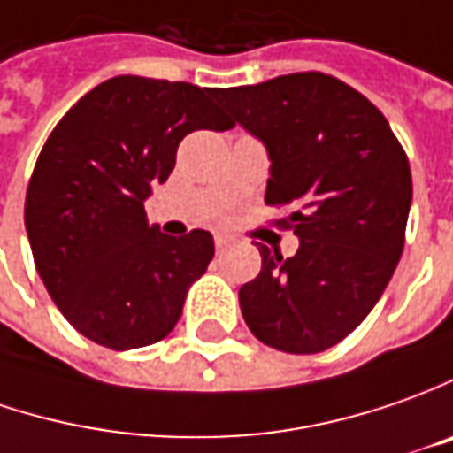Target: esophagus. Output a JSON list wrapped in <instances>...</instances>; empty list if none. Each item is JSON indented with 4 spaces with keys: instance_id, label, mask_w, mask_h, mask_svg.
Instances as JSON below:
<instances>
[{
    "instance_id": "esophagus-1",
    "label": "esophagus",
    "mask_w": 453,
    "mask_h": 453,
    "mask_svg": "<svg viewBox=\"0 0 453 453\" xmlns=\"http://www.w3.org/2000/svg\"><path fill=\"white\" fill-rule=\"evenodd\" d=\"M227 245H230V238L223 235V233H215V250H218V253H223Z\"/></svg>"
}]
</instances>
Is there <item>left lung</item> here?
Masks as SVG:
<instances>
[{
  "label": "left lung",
  "mask_w": 453,
  "mask_h": 453,
  "mask_svg": "<svg viewBox=\"0 0 453 453\" xmlns=\"http://www.w3.org/2000/svg\"><path fill=\"white\" fill-rule=\"evenodd\" d=\"M218 102L271 160L268 205H298L283 226L293 257L260 245L263 268L238 293L257 341L320 353L366 319L396 271L411 208V167L371 102L323 72L220 89Z\"/></svg>",
  "instance_id": "8db88e82"
}]
</instances>
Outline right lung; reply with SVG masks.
<instances>
[{
  "label": "right lung",
  "mask_w": 453,
  "mask_h": 453,
  "mask_svg": "<svg viewBox=\"0 0 453 453\" xmlns=\"http://www.w3.org/2000/svg\"><path fill=\"white\" fill-rule=\"evenodd\" d=\"M212 97L211 87L119 74L87 92L42 148L24 200L35 265L62 316L104 349L170 334L215 256L208 230L173 238L145 215L180 140L233 127Z\"/></svg>",
  "instance_id": "add662e5"
}]
</instances>
